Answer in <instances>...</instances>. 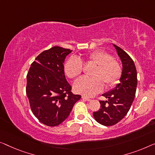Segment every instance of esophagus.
<instances>
[{
	"instance_id": "obj_1",
	"label": "esophagus",
	"mask_w": 155,
	"mask_h": 155,
	"mask_svg": "<svg viewBox=\"0 0 155 155\" xmlns=\"http://www.w3.org/2000/svg\"><path fill=\"white\" fill-rule=\"evenodd\" d=\"M82 99L84 100H85V101H91V100L90 98H88V97H85V96H82Z\"/></svg>"
}]
</instances>
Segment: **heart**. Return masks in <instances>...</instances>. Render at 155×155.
<instances>
[{
  "label": "heart",
  "instance_id": "obj_1",
  "mask_svg": "<svg viewBox=\"0 0 155 155\" xmlns=\"http://www.w3.org/2000/svg\"><path fill=\"white\" fill-rule=\"evenodd\" d=\"M87 62L97 64V68L92 74L94 77H82L74 83V89L78 93L92 97L104 89V81L108 86H114L118 82L122 69L110 54L95 51L87 55ZM64 70L69 78L77 77L83 71V62L79 58L71 56L64 63Z\"/></svg>",
  "mask_w": 155,
  "mask_h": 155
}]
</instances>
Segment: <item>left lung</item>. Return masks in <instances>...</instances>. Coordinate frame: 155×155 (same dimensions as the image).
I'll use <instances>...</instances> for the list:
<instances>
[{"label":"left lung","mask_w":155,"mask_h":155,"mask_svg":"<svg viewBox=\"0 0 155 155\" xmlns=\"http://www.w3.org/2000/svg\"><path fill=\"white\" fill-rule=\"evenodd\" d=\"M122 64L120 83L102 94L108 99L100 101L101 108L93 113L95 120L104 126H112L120 122L127 114L134 100L137 86V72L131 57L113 44Z\"/></svg>","instance_id":"obj_1"}]
</instances>
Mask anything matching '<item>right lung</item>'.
<instances>
[{
  "label": "right lung",
  "instance_id": "1",
  "mask_svg": "<svg viewBox=\"0 0 155 155\" xmlns=\"http://www.w3.org/2000/svg\"><path fill=\"white\" fill-rule=\"evenodd\" d=\"M72 51L54 47L41 52L27 74L26 94L37 118L49 127L68 118L74 104L81 97L74 94L64 71L66 56Z\"/></svg>",
  "mask_w": 155,
  "mask_h": 155
}]
</instances>
